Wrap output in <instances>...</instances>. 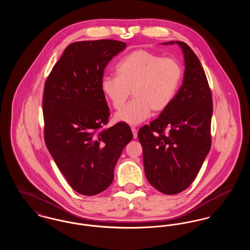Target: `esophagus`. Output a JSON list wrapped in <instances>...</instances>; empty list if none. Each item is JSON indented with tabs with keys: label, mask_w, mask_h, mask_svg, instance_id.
Wrapping results in <instances>:
<instances>
[{
	"label": "esophagus",
	"mask_w": 250,
	"mask_h": 250,
	"mask_svg": "<svg viewBox=\"0 0 250 250\" xmlns=\"http://www.w3.org/2000/svg\"><path fill=\"white\" fill-rule=\"evenodd\" d=\"M131 130H132V133H133V137L136 139L138 137V131H137L135 127H131Z\"/></svg>",
	"instance_id": "obj_1"
}]
</instances>
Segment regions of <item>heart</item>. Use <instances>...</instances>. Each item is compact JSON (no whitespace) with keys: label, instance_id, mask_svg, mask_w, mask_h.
<instances>
[{"label":"heart","instance_id":"1","mask_svg":"<svg viewBox=\"0 0 250 250\" xmlns=\"http://www.w3.org/2000/svg\"><path fill=\"white\" fill-rule=\"evenodd\" d=\"M116 74L117 77L103 78L102 92L116 110L124 107L131 92L134 99L115 115V120L137 125L152 110L162 112L171 104L182 82L183 68L174 58L136 49L120 61Z\"/></svg>","mask_w":250,"mask_h":250}]
</instances>
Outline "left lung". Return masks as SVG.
Wrapping results in <instances>:
<instances>
[{"label":"left lung","mask_w":250,"mask_h":250,"mask_svg":"<svg viewBox=\"0 0 250 250\" xmlns=\"http://www.w3.org/2000/svg\"><path fill=\"white\" fill-rule=\"evenodd\" d=\"M173 43L184 52V82L168 107L138 133L146 178L167 195L178 194L190 186L212 143L213 98L205 72L185 42L164 45Z\"/></svg>","instance_id":"obj_1"}]
</instances>
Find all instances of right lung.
<instances>
[{
	"label": "right lung",
	"instance_id": "add662e5",
	"mask_svg": "<svg viewBox=\"0 0 250 250\" xmlns=\"http://www.w3.org/2000/svg\"><path fill=\"white\" fill-rule=\"evenodd\" d=\"M126 47L101 39L68 45L46 80L44 138L72 188L85 196L106 190L133 134L127 124L106 127L109 108L101 89L108 62Z\"/></svg>",
	"mask_w": 250,
	"mask_h": 250
}]
</instances>
